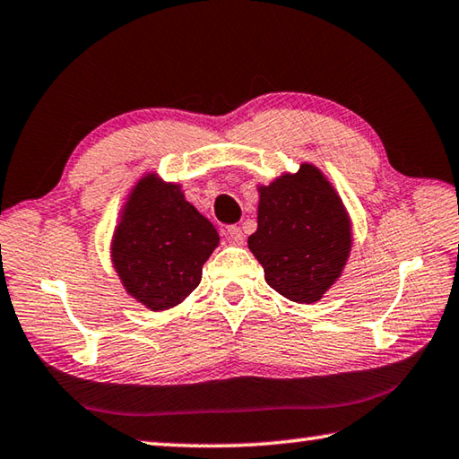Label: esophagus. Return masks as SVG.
<instances>
[{
  "instance_id": "obj_1",
  "label": "esophagus",
  "mask_w": 459,
  "mask_h": 459,
  "mask_svg": "<svg viewBox=\"0 0 459 459\" xmlns=\"http://www.w3.org/2000/svg\"><path fill=\"white\" fill-rule=\"evenodd\" d=\"M224 238H227L230 245H243L245 235L238 227H227V229H224Z\"/></svg>"
}]
</instances>
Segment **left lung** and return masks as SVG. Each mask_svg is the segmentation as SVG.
<instances>
[{
	"label": "left lung",
	"mask_w": 459,
	"mask_h": 459,
	"mask_svg": "<svg viewBox=\"0 0 459 459\" xmlns=\"http://www.w3.org/2000/svg\"><path fill=\"white\" fill-rule=\"evenodd\" d=\"M257 230L248 248L283 298L314 304L338 281L352 248V222L314 164L259 186Z\"/></svg>",
	"instance_id": "left-lung-1"
}]
</instances>
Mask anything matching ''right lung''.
Listing matches in <instances>:
<instances>
[{
	"label": "right lung",
	"instance_id": "obj_1",
	"mask_svg": "<svg viewBox=\"0 0 459 459\" xmlns=\"http://www.w3.org/2000/svg\"><path fill=\"white\" fill-rule=\"evenodd\" d=\"M219 232L184 198L182 186L145 174L121 208L111 261L126 291L152 312L169 309L196 290Z\"/></svg>",
	"mask_w": 459,
	"mask_h": 459
}]
</instances>
